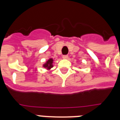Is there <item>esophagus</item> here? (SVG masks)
Instances as JSON below:
<instances>
[{"label":"esophagus","instance_id":"esophagus-1","mask_svg":"<svg viewBox=\"0 0 120 120\" xmlns=\"http://www.w3.org/2000/svg\"><path fill=\"white\" fill-rule=\"evenodd\" d=\"M62 57H63V58H64V59H67V58H68V56L67 55H64L62 56Z\"/></svg>","mask_w":120,"mask_h":120}]
</instances>
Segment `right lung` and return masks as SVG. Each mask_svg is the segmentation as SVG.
Wrapping results in <instances>:
<instances>
[{
	"mask_svg": "<svg viewBox=\"0 0 120 120\" xmlns=\"http://www.w3.org/2000/svg\"><path fill=\"white\" fill-rule=\"evenodd\" d=\"M52 62L53 60L52 58H50V60H49L47 62V63L43 65V67L45 68H50L52 67Z\"/></svg>",
	"mask_w": 120,
	"mask_h": 120,
	"instance_id": "add662e5",
	"label": "right lung"
}]
</instances>
